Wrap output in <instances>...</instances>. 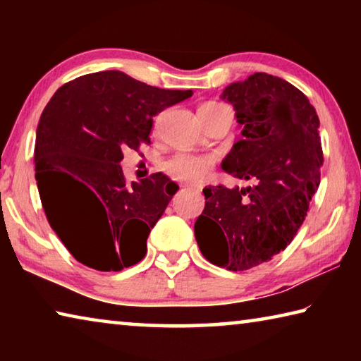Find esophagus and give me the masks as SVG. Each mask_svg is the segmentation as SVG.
<instances>
[{
  "label": "esophagus",
  "mask_w": 361,
  "mask_h": 361,
  "mask_svg": "<svg viewBox=\"0 0 361 361\" xmlns=\"http://www.w3.org/2000/svg\"><path fill=\"white\" fill-rule=\"evenodd\" d=\"M186 186H188V188H194V189H199L197 186H192V185H186Z\"/></svg>",
  "instance_id": "34e87169"
}]
</instances>
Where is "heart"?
<instances>
[{
    "instance_id": "b5f03b06",
    "label": "heart",
    "mask_w": 361,
    "mask_h": 361,
    "mask_svg": "<svg viewBox=\"0 0 361 361\" xmlns=\"http://www.w3.org/2000/svg\"><path fill=\"white\" fill-rule=\"evenodd\" d=\"M223 108V105L215 102L204 103L199 108V111H212V109ZM213 166H215V159L207 154H192V152H178L164 162V170L173 176L175 180L199 183L205 180L210 175Z\"/></svg>"
}]
</instances>
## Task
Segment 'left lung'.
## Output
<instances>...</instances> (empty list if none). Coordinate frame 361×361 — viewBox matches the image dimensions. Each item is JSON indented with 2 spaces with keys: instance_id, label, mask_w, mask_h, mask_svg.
I'll use <instances>...</instances> for the list:
<instances>
[{
  "instance_id": "1",
  "label": "left lung",
  "mask_w": 361,
  "mask_h": 361,
  "mask_svg": "<svg viewBox=\"0 0 361 361\" xmlns=\"http://www.w3.org/2000/svg\"><path fill=\"white\" fill-rule=\"evenodd\" d=\"M242 137L221 167L253 181L247 188L209 186L194 224L212 264L247 271L290 245L320 185V121L307 97L282 78L255 73L223 90Z\"/></svg>"
}]
</instances>
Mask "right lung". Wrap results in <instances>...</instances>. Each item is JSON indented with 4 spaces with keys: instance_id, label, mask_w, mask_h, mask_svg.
Returning <instances> with one entry per match:
<instances>
[{
    "instance_id": "add662e5",
    "label": "right lung",
    "mask_w": 361,
    "mask_h": 361,
    "mask_svg": "<svg viewBox=\"0 0 361 361\" xmlns=\"http://www.w3.org/2000/svg\"><path fill=\"white\" fill-rule=\"evenodd\" d=\"M191 95L113 70L73 79L49 100L36 130L35 178L49 224L76 261L118 272L145 258L178 185L162 173L129 185L122 149L149 145L152 118Z\"/></svg>"
}]
</instances>
